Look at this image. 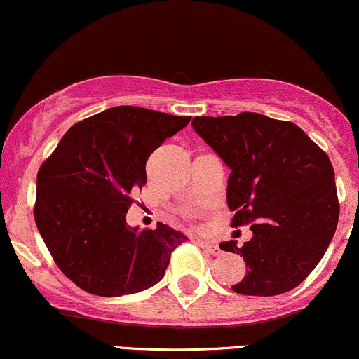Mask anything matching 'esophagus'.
<instances>
[{"label":"esophagus","instance_id":"esophagus-1","mask_svg":"<svg viewBox=\"0 0 359 359\" xmlns=\"http://www.w3.org/2000/svg\"><path fill=\"white\" fill-rule=\"evenodd\" d=\"M197 243H199V246L205 251V253L212 255V257H219V255L222 253L221 248H219V246L216 245V243H211V241H201V240L197 241Z\"/></svg>","mask_w":359,"mask_h":359}]
</instances>
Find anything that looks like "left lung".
Returning a JSON list of instances; mask_svg holds the SVG:
<instances>
[{
  "label": "left lung",
  "instance_id": "obj_1",
  "mask_svg": "<svg viewBox=\"0 0 359 359\" xmlns=\"http://www.w3.org/2000/svg\"><path fill=\"white\" fill-rule=\"evenodd\" d=\"M192 128L231 168V226L251 222L241 248L234 240L219 245L248 266L233 290L270 297L295 288L324 257L339 219L329 156L297 125L265 114L196 116Z\"/></svg>",
  "mask_w": 359,
  "mask_h": 359
}]
</instances>
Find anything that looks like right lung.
<instances>
[{"instance_id": "obj_1", "label": "right lung", "mask_w": 359, "mask_h": 359, "mask_svg": "<svg viewBox=\"0 0 359 359\" xmlns=\"http://www.w3.org/2000/svg\"><path fill=\"white\" fill-rule=\"evenodd\" d=\"M191 116L116 106L69 128L36 175L35 222L57 266L100 297L147 290L165 275L187 236L163 222L131 228V192L147 182V160Z\"/></svg>"}]
</instances>
